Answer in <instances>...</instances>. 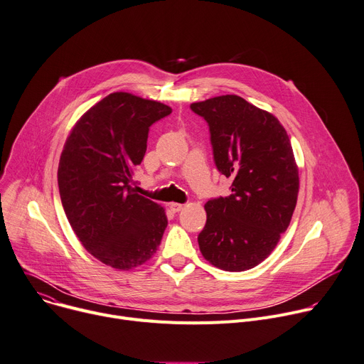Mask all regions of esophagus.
Returning <instances> with one entry per match:
<instances>
[{
	"label": "esophagus",
	"mask_w": 364,
	"mask_h": 364,
	"mask_svg": "<svg viewBox=\"0 0 364 364\" xmlns=\"http://www.w3.org/2000/svg\"><path fill=\"white\" fill-rule=\"evenodd\" d=\"M183 204H179V203H171L169 204V208L173 211V213H179V211H182L183 210Z\"/></svg>",
	"instance_id": "obj_1"
}]
</instances>
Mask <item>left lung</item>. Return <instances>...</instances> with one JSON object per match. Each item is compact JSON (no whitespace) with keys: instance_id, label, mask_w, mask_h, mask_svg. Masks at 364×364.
Segmentation results:
<instances>
[{"instance_id":"1","label":"left lung","mask_w":364,"mask_h":364,"mask_svg":"<svg viewBox=\"0 0 364 364\" xmlns=\"http://www.w3.org/2000/svg\"><path fill=\"white\" fill-rule=\"evenodd\" d=\"M191 109L208 122L218 172L233 179L229 197L204 207L200 250L220 269H250L272 252L296 208L299 167L290 138L272 114L236 95Z\"/></svg>"}]
</instances>
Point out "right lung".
Returning a JSON list of instances; mask_svg holds the SVG:
<instances>
[{
    "label": "right lung",
    "instance_id": "right-lung-1",
    "mask_svg": "<svg viewBox=\"0 0 364 364\" xmlns=\"http://www.w3.org/2000/svg\"><path fill=\"white\" fill-rule=\"evenodd\" d=\"M171 112L156 100L110 93L75 122L64 144L58 188L65 215L89 254L115 269L147 262L167 226L164 208L132 185L149 128Z\"/></svg>",
    "mask_w": 364,
    "mask_h": 364
}]
</instances>
